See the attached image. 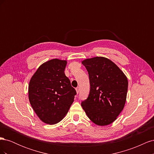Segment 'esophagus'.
<instances>
[{"instance_id":"obj_1","label":"esophagus","mask_w":154,"mask_h":154,"mask_svg":"<svg viewBox=\"0 0 154 154\" xmlns=\"http://www.w3.org/2000/svg\"><path fill=\"white\" fill-rule=\"evenodd\" d=\"M76 91L77 94H78V93H79V91H80V88H79V87H76Z\"/></svg>"}]
</instances>
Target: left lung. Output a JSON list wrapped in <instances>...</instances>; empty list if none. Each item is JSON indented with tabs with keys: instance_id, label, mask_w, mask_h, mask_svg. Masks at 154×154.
Listing matches in <instances>:
<instances>
[{
	"instance_id": "left-lung-1",
	"label": "left lung",
	"mask_w": 154,
	"mask_h": 154,
	"mask_svg": "<svg viewBox=\"0 0 154 154\" xmlns=\"http://www.w3.org/2000/svg\"><path fill=\"white\" fill-rule=\"evenodd\" d=\"M88 71L90 92L82 102L83 109L93 123L108 125L124 108L128 80L116 65L108 58L94 57L82 62Z\"/></svg>"
}]
</instances>
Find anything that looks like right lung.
Here are the masks:
<instances>
[{
    "instance_id": "obj_1",
    "label": "right lung",
    "mask_w": 154,
    "mask_h": 154,
    "mask_svg": "<svg viewBox=\"0 0 154 154\" xmlns=\"http://www.w3.org/2000/svg\"><path fill=\"white\" fill-rule=\"evenodd\" d=\"M66 65V60H51L41 65L29 82L31 105L38 118L47 124L60 122L76 94L65 74Z\"/></svg>"
}]
</instances>
